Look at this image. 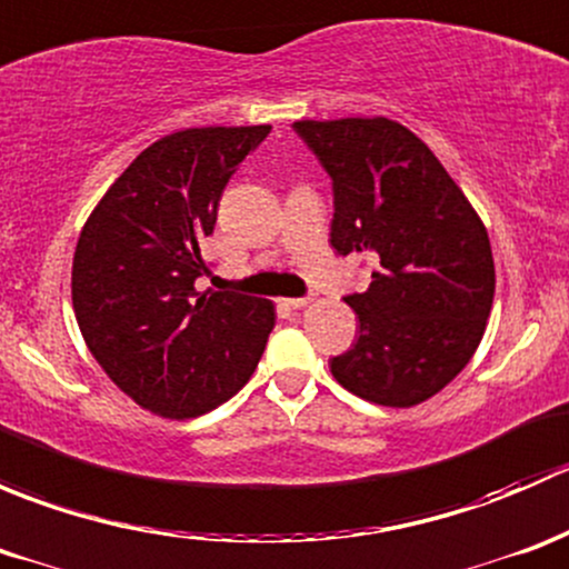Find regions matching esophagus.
Listing matches in <instances>:
<instances>
[{"label": "esophagus", "instance_id": "1", "mask_svg": "<svg viewBox=\"0 0 569 569\" xmlns=\"http://www.w3.org/2000/svg\"><path fill=\"white\" fill-rule=\"evenodd\" d=\"M283 306L286 308H306L308 306V297H286Z\"/></svg>", "mask_w": 569, "mask_h": 569}]
</instances>
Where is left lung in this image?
<instances>
[{
  "instance_id": "left-lung-1",
  "label": "left lung",
  "mask_w": 569,
  "mask_h": 569,
  "mask_svg": "<svg viewBox=\"0 0 569 569\" xmlns=\"http://www.w3.org/2000/svg\"><path fill=\"white\" fill-rule=\"evenodd\" d=\"M332 181L330 244L369 258L363 295H347L358 341L330 360L349 393L412 407L443 391L485 336L496 295L490 239L432 151L388 118L297 120Z\"/></svg>"
}]
</instances>
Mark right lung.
Listing matches in <instances>:
<instances>
[{"label":"right lung","instance_id":"right-lung-1","mask_svg":"<svg viewBox=\"0 0 569 569\" xmlns=\"http://www.w3.org/2000/svg\"><path fill=\"white\" fill-rule=\"evenodd\" d=\"M272 126L183 129L148 146L84 222L71 295L84 343L146 410L194 418L231 399L274 327L269 300L198 291L222 189Z\"/></svg>","mask_w":569,"mask_h":569}]
</instances>
